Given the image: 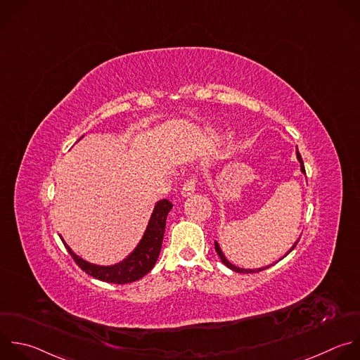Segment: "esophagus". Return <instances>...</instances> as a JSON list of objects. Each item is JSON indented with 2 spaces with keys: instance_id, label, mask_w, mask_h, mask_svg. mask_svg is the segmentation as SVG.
Wrapping results in <instances>:
<instances>
[{
  "instance_id": "34e87169",
  "label": "esophagus",
  "mask_w": 360,
  "mask_h": 360,
  "mask_svg": "<svg viewBox=\"0 0 360 360\" xmlns=\"http://www.w3.org/2000/svg\"><path fill=\"white\" fill-rule=\"evenodd\" d=\"M195 191H196V178H189V179L184 184L182 191H181V195H182L184 198H186V196H191L192 193H195Z\"/></svg>"
}]
</instances>
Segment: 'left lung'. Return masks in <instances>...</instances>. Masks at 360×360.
<instances>
[{
	"label": "left lung",
	"instance_id": "8db88e82",
	"mask_svg": "<svg viewBox=\"0 0 360 360\" xmlns=\"http://www.w3.org/2000/svg\"><path fill=\"white\" fill-rule=\"evenodd\" d=\"M297 160L300 161V165H301V172L302 174H305V168H304V162H302V158H301V154L298 153V150H297ZM300 240V238H298ZM298 240L292 245V248L285 253V256L288 255V253H291L292 250H294V248L297 246V243H298ZM214 250H216V253L219 255V257H220V260H221V263L226 266V267H229L230 270H233V271H236V273H259V271H263V270H266V269H269V267H271V266H274V264H271V266H267V267H263V269H256V270H252V269H240V267H236L234 264H231L226 257H224V255H223V252L220 250V246H219V243L217 242H214ZM284 256V257H285ZM284 257H281V259H284ZM280 259V260H281Z\"/></svg>",
	"mask_w": 360,
	"mask_h": 360
}]
</instances>
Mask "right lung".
Here are the masks:
<instances>
[{
  "instance_id": "right-lung-1",
  "label": "right lung",
  "mask_w": 360,
  "mask_h": 360,
  "mask_svg": "<svg viewBox=\"0 0 360 360\" xmlns=\"http://www.w3.org/2000/svg\"><path fill=\"white\" fill-rule=\"evenodd\" d=\"M171 209H172V203L168 199L158 200L154 206L147 229L137 248L123 262L112 266H97L83 260L82 257H79L72 252V249L65 243L62 237L60 238L65 248L68 249L69 255L76 262V264L89 276L105 283H112V284L133 283L143 278L155 266L161 252V246H162L167 216Z\"/></svg>"
}]
</instances>
